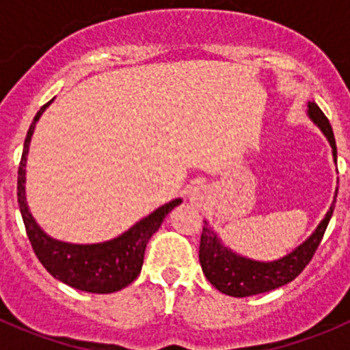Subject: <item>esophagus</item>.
Wrapping results in <instances>:
<instances>
[{"mask_svg": "<svg viewBox=\"0 0 350 350\" xmlns=\"http://www.w3.org/2000/svg\"><path fill=\"white\" fill-rule=\"evenodd\" d=\"M206 198V187L203 184H194L191 185L189 189V202H193L194 205H200L203 203V200Z\"/></svg>", "mask_w": 350, "mask_h": 350, "instance_id": "obj_1", "label": "esophagus"}]
</instances>
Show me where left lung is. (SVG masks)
Returning <instances> with one entry per match:
<instances>
[{
	"mask_svg": "<svg viewBox=\"0 0 350 350\" xmlns=\"http://www.w3.org/2000/svg\"><path fill=\"white\" fill-rule=\"evenodd\" d=\"M308 117L319 126L321 131L324 133V137L327 138L333 148V157H335L336 163L335 135H333L332 124H329L327 117L312 101L308 103ZM336 194H338V187L335 191L332 206L327 210L326 217L317 226V230L301 245L296 247L291 254L271 262H261L243 258V256L237 254L226 245H222L221 238L205 221L202 240H200V265H202V270L206 279H208V282L224 295L234 296V298H245V296L268 293V291L277 289V287L286 286L291 280H295L305 270L310 259L314 258L315 250H317L321 240H323L324 231H326L329 219L333 215V210H335Z\"/></svg>",
	"mask_w": 350,
	"mask_h": 350,
	"instance_id": "left-lung-1",
	"label": "left lung"
}]
</instances>
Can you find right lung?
<instances>
[{"instance_id":"add662e5","label":"right lung","mask_w":350,"mask_h":350,"mask_svg":"<svg viewBox=\"0 0 350 350\" xmlns=\"http://www.w3.org/2000/svg\"><path fill=\"white\" fill-rule=\"evenodd\" d=\"M51 103L52 100L47 105H43L31 122L26 140H24L21 165H18L17 202L23 213L27 238L36 258L45 267V270L57 280L85 293H96V295L116 293V291L124 289L140 275L148 240L159 230L161 222L165 221L166 215L175 206L180 205L182 200L177 198L159 206L150 215L129 228L126 233L103 243L77 245V243L59 242L43 233L27 208L24 182H26V156L29 150L31 137H33L40 116Z\"/></svg>"}]
</instances>
